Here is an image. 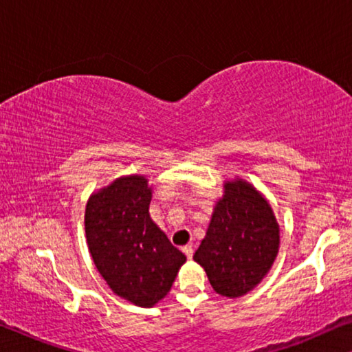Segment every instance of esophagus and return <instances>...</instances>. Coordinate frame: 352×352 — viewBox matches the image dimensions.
Listing matches in <instances>:
<instances>
[{
	"mask_svg": "<svg viewBox=\"0 0 352 352\" xmlns=\"http://www.w3.org/2000/svg\"><path fill=\"white\" fill-rule=\"evenodd\" d=\"M182 251H183V253L186 254V258H188V259H191V258H192V253H194V250H192V246H191V245H186V246H183Z\"/></svg>",
	"mask_w": 352,
	"mask_h": 352,
	"instance_id": "34e87169",
	"label": "esophagus"
}]
</instances>
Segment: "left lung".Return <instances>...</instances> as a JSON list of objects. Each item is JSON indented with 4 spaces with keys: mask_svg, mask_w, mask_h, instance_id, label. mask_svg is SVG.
<instances>
[{
    "mask_svg": "<svg viewBox=\"0 0 352 352\" xmlns=\"http://www.w3.org/2000/svg\"><path fill=\"white\" fill-rule=\"evenodd\" d=\"M280 246L274 210L248 182L224 183L213 208L206 239L192 259L201 264L210 285L224 297H242L269 274Z\"/></svg>",
    "mask_w": 352,
    "mask_h": 352,
    "instance_id": "left-lung-1",
    "label": "left lung"
}]
</instances>
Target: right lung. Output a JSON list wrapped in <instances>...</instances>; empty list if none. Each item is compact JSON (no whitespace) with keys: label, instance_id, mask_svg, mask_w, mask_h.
Segmentation results:
<instances>
[{"label":"right lung","instance_id":"1","mask_svg":"<svg viewBox=\"0 0 352 352\" xmlns=\"http://www.w3.org/2000/svg\"><path fill=\"white\" fill-rule=\"evenodd\" d=\"M151 188L144 175H128L93 192L85 208L87 243L110 289L150 308L170 291L186 256L151 221Z\"/></svg>","mask_w":352,"mask_h":352}]
</instances>
